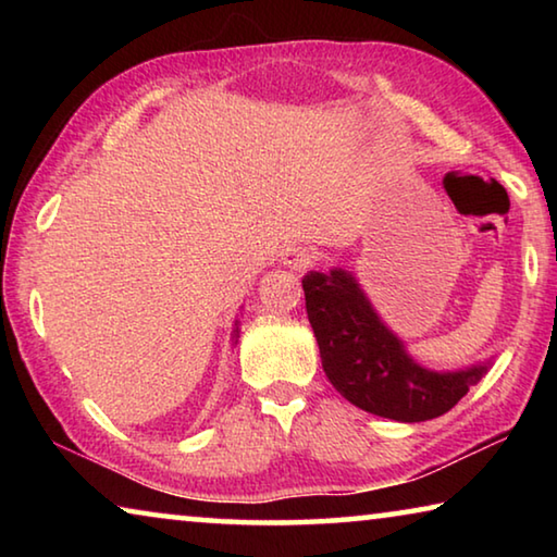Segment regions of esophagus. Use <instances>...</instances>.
<instances>
[{
	"label": "esophagus",
	"instance_id": "esophagus-1",
	"mask_svg": "<svg viewBox=\"0 0 557 557\" xmlns=\"http://www.w3.org/2000/svg\"><path fill=\"white\" fill-rule=\"evenodd\" d=\"M282 262H285V265L292 270L309 268L314 262V252L305 248V245H292V248L282 252Z\"/></svg>",
	"mask_w": 557,
	"mask_h": 557
}]
</instances>
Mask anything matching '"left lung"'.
<instances>
[{
  "label": "left lung",
  "instance_id": "obj_1",
  "mask_svg": "<svg viewBox=\"0 0 557 557\" xmlns=\"http://www.w3.org/2000/svg\"><path fill=\"white\" fill-rule=\"evenodd\" d=\"M301 287L326 379L356 408L400 422L432 420L455 408L486 371L420 369L344 270L307 272Z\"/></svg>",
  "mask_w": 557,
  "mask_h": 557
}]
</instances>
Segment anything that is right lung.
I'll return each instance as SVG.
<instances>
[{
    "label": "right lung",
    "mask_w": 557,
    "mask_h": 557,
    "mask_svg": "<svg viewBox=\"0 0 557 557\" xmlns=\"http://www.w3.org/2000/svg\"><path fill=\"white\" fill-rule=\"evenodd\" d=\"M235 338H238V329H235Z\"/></svg>",
    "instance_id": "add662e5"
}]
</instances>
